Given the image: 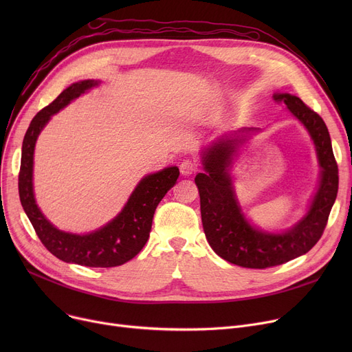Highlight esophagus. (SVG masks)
<instances>
[{"label": "esophagus", "instance_id": "esophagus-1", "mask_svg": "<svg viewBox=\"0 0 352 352\" xmlns=\"http://www.w3.org/2000/svg\"><path fill=\"white\" fill-rule=\"evenodd\" d=\"M197 162L192 161V160H184L181 164H179V171L182 175H190L192 173L197 171Z\"/></svg>", "mask_w": 352, "mask_h": 352}]
</instances>
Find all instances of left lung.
<instances>
[{
  "label": "left lung",
  "instance_id": "8db88e82",
  "mask_svg": "<svg viewBox=\"0 0 352 352\" xmlns=\"http://www.w3.org/2000/svg\"><path fill=\"white\" fill-rule=\"evenodd\" d=\"M272 98L275 102L285 104L307 128L316 144L321 166L320 187L300 223L281 234L264 232L248 223L238 206L228 166L239 145L258 128L239 129L208 148L202 157L206 173L195 177L202 227L211 248L226 261L244 268L264 270L281 265L308 252L321 238L338 192V165L324 120L298 97L274 94Z\"/></svg>",
  "mask_w": 352,
  "mask_h": 352
}]
</instances>
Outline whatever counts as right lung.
I'll use <instances>...</instances> for the list:
<instances>
[{
  "label": "right lung",
  "mask_w": 352,
  "mask_h": 352,
  "mask_svg": "<svg viewBox=\"0 0 352 352\" xmlns=\"http://www.w3.org/2000/svg\"><path fill=\"white\" fill-rule=\"evenodd\" d=\"M98 84L100 81L97 80H84L71 84L32 118L23 141L18 192H20L21 206L36 235L52 255L64 263L109 268L133 260L142 250L150 236L155 208L164 195L174 187L179 170L177 166H168L162 171L144 177L126 201L122 211L107 226L94 232L85 235L71 234L60 231L50 223L35 204L34 198L32 165L36 138L51 116L57 114L72 100L78 98L85 91Z\"/></svg>",
  "instance_id": "right-lung-1"
}]
</instances>
